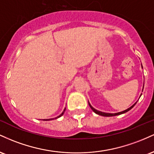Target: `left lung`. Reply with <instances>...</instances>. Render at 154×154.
<instances>
[{
    "label": "left lung",
    "mask_w": 154,
    "mask_h": 154,
    "mask_svg": "<svg viewBox=\"0 0 154 154\" xmlns=\"http://www.w3.org/2000/svg\"><path fill=\"white\" fill-rule=\"evenodd\" d=\"M141 66H142V64H141ZM142 68H143V66H142ZM143 87H144V86H143ZM141 95H142V93H141ZM141 95H140V97L141 96ZM136 103H137V102H136ZM136 103H134L133 105L132 106H130V108H128V109H126V110H125V111H120V112H118V113H114V114H111V113H106V112H102V111H98V110H96V109H94V108H93V106H92L91 105V103H90L89 102H88V104H89L90 107L91 108V109H92V110H93V111H94V112L95 113V114H98V115L103 116H117V115H120V114H125V113L128 112V111H129L130 110V109H132V108L134 107V106L135 105Z\"/></svg>",
    "instance_id": "left-lung-1"
}]
</instances>
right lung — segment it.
Masks as SVG:
<instances>
[{"instance_id":"add662e5","label":"right lung","mask_w":154,"mask_h":154,"mask_svg":"<svg viewBox=\"0 0 154 154\" xmlns=\"http://www.w3.org/2000/svg\"><path fill=\"white\" fill-rule=\"evenodd\" d=\"M65 110H66V108H65V109H64V110H63V112H62V113H61V114H60V115H59V116H56V118H55V119H58V118L61 117V116H62V115H63V113H64V111H65ZM52 119H43V120H45V121H49V120H52Z\"/></svg>"}]
</instances>
